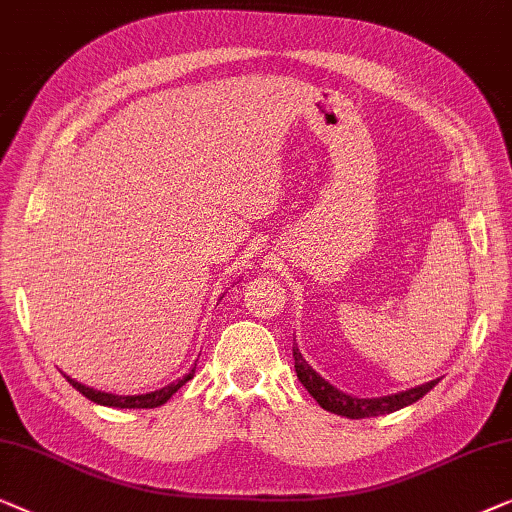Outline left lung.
Returning <instances> with one entry per match:
<instances>
[{
	"label": "left lung",
	"instance_id": "left-lung-1",
	"mask_svg": "<svg viewBox=\"0 0 512 512\" xmlns=\"http://www.w3.org/2000/svg\"><path fill=\"white\" fill-rule=\"evenodd\" d=\"M294 355V371H297V378L301 380V385L306 387L308 394L320 403L322 408L329 410V413L350 417V420H362V417H378V415H387L394 413V410L406 408L410 403H415L417 399H422L429 390H434L438 385V380H429V383L410 387L406 392H397V394H387V397H373V399H359V397H350L341 390H336L334 385H329L320 373L313 371V366L306 362L304 355L299 352V345L294 343L292 348Z\"/></svg>",
	"mask_w": 512,
	"mask_h": 512
}]
</instances>
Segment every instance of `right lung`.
Listing matches in <instances>:
<instances>
[{
	"label": "right lung",
	"mask_w": 512,
	"mask_h": 512,
	"mask_svg": "<svg viewBox=\"0 0 512 512\" xmlns=\"http://www.w3.org/2000/svg\"><path fill=\"white\" fill-rule=\"evenodd\" d=\"M194 369H197V364H192V369L185 373L183 378H178L176 383H169L160 387V390L155 392H146V394H132V397H122V394H109V392H99V390H92V387H85L81 383H76L74 378L64 376L69 380L71 387H76L78 392L83 394L85 399L99 403V406H109V408H157L162 406V403H167L174 394L181 390V387L187 383V380L194 378Z\"/></svg>",
	"instance_id": "obj_1"
}]
</instances>
